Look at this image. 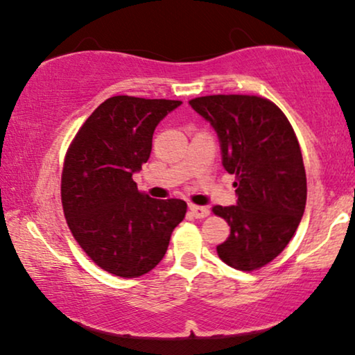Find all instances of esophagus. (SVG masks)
I'll return each instance as SVG.
<instances>
[{"label": "esophagus", "mask_w": 355, "mask_h": 355, "mask_svg": "<svg viewBox=\"0 0 355 355\" xmlns=\"http://www.w3.org/2000/svg\"><path fill=\"white\" fill-rule=\"evenodd\" d=\"M189 209L191 211V215H193L195 218H205L210 215V210L207 209V207H200V205H193V203H190Z\"/></svg>", "instance_id": "34e87169"}]
</instances>
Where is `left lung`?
I'll return each instance as SVG.
<instances>
[{"instance_id":"1","label":"left lung","mask_w":355,"mask_h":355,"mask_svg":"<svg viewBox=\"0 0 355 355\" xmlns=\"http://www.w3.org/2000/svg\"><path fill=\"white\" fill-rule=\"evenodd\" d=\"M189 103L215 128L222 164L235 175L237 205L211 209L230 225L217 254L237 270H257L287 247L305 210L307 178L294 128L262 96L209 95Z\"/></svg>"}]
</instances>
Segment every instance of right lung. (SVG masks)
Instances as JSON below:
<instances>
[{"instance_id":"add662e5","label":"right lung","mask_w":355,"mask_h":355,"mask_svg":"<svg viewBox=\"0 0 355 355\" xmlns=\"http://www.w3.org/2000/svg\"><path fill=\"white\" fill-rule=\"evenodd\" d=\"M180 103L112 96L80 126L64 155L68 227L85 254L116 277L135 279L157 267L187 214L180 198H150L132 178L148 160L155 126Z\"/></svg>"}]
</instances>
